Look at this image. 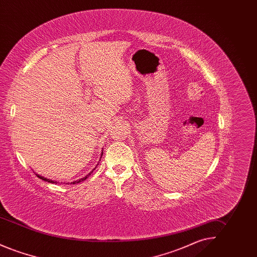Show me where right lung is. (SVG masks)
<instances>
[{"mask_svg":"<svg viewBox=\"0 0 257 257\" xmlns=\"http://www.w3.org/2000/svg\"><path fill=\"white\" fill-rule=\"evenodd\" d=\"M101 155H103V152H102V154H101ZM100 158H102V156H101ZM96 166H98V165H96ZM95 168H96V167H95ZM95 168H94L93 170H95ZM91 172H92V171H91ZM91 172H89V173H88L86 176H85L84 178H82V179H79V180H76V181H74V182H71V184H78L80 183V182H82V181H84V180H86V178H87V176H89ZM36 174H37V176L38 177V178H40V179H42V180H44V181H46V182H49V183H59V182H57V181H54V180H52V179H48V178H46V177H43V176H41V175H39V174H37V173H36Z\"/></svg>","mask_w":257,"mask_h":257,"instance_id":"obj_1","label":"right lung"}]
</instances>
